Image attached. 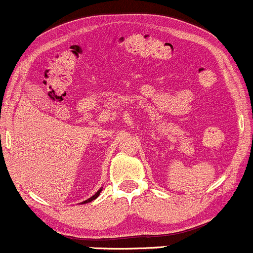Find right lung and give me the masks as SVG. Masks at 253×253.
Returning a JSON list of instances; mask_svg holds the SVG:
<instances>
[{
  "label": "right lung",
  "mask_w": 253,
  "mask_h": 253,
  "mask_svg": "<svg viewBox=\"0 0 253 253\" xmlns=\"http://www.w3.org/2000/svg\"><path fill=\"white\" fill-rule=\"evenodd\" d=\"M101 191H102V188H100V189H98L97 191H96V194H95V195H92L91 197H90V199H88V200H85V201H83V202H81V205H84V203H88V202H91V201H94L95 199H96V197L100 195V193Z\"/></svg>",
  "instance_id": "add662e5"
}]
</instances>
